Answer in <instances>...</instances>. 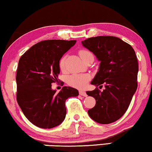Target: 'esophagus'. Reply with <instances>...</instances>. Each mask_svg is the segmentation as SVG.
I'll return each instance as SVG.
<instances>
[{
    "label": "esophagus",
    "mask_w": 152,
    "mask_h": 152,
    "mask_svg": "<svg viewBox=\"0 0 152 152\" xmlns=\"http://www.w3.org/2000/svg\"><path fill=\"white\" fill-rule=\"evenodd\" d=\"M79 93H80V95H82V96H84V97H86L87 96L86 93L84 91H79Z\"/></svg>",
    "instance_id": "1"
}]
</instances>
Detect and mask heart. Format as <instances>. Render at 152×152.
I'll return each instance as SVG.
<instances>
[{
	"label": "heart",
	"instance_id": "heart-1",
	"mask_svg": "<svg viewBox=\"0 0 152 152\" xmlns=\"http://www.w3.org/2000/svg\"><path fill=\"white\" fill-rule=\"evenodd\" d=\"M79 55H80L81 59L84 60L89 56L93 55L92 53L88 50H81L79 51ZM66 56L64 55L61 58L59 61V68L62 71H64L66 69ZM90 80V76L88 75H83V74H75L69 76L68 77V84L72 87L77 88H83L86 86L88 82Z\"/></svg>",
	"mask_w": 152,
	"mask_h": 152
}]
</instances>
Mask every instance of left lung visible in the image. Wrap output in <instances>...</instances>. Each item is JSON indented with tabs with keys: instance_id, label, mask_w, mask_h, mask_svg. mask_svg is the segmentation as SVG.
Listing matches in <instances>:
<instances>
[{
	"instance_id": "8db88e82",
	"label": "left lung",
	"mask_w": 152,
	"mask_h": 152,
	"mask_svg": "<svg viewBox=\"0 0 152 152\" xmlns=\"http://www.w3.org/2000/svg\"><path fill=\"white\" fill-rule=\"evenodd\" d=\"M100 61L91 84L96 88L87 91L94 97L95 106L88 113L99 124H110L125 113L138 87V59L133 48L118 37L99 36L82 41ZM105 85L103 91L97 88Z\"/></svg>"
}]
</instances>
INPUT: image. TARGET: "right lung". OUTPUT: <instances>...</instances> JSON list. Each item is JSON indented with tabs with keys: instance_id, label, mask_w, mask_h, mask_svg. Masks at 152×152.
<instances>
[{
	"instance_id": "right-lung-1",
	"label": "right lung",
	"mask_w": 152,
	"mask_h": 152,
	"mask_svg": "<svg viewBox=\"0 0 152 152\" xmlns=\"http://www.w3.org/2000/svg\"><path fill=\"white\" fill-rule=\"evenodd\" d=\"M76 40L53 39L37 43L20 57L16 72V99L29 121L43 129L59 125L65 119L66 100L79 95L77 89L64 86L52 89L58 82L59 61Z\"/></svg>"
}]
</instances>
